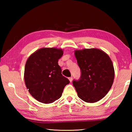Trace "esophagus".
I'll list each match as a JSON object with an SVG mask.
<instances>
[{"label": "esophagus", "mask_w": 132, "mask_h": 132, "mask_svg": "<svg viewBox=\"0 0 132 132\" xmlns=\"http://www.w3.org/2000/svg\"><path fill=\"white\" fill-rule=\"evenodd\" d=\"M69 81H70V82H71V81H72V80H73V77H69Z\"/></svg>", "instance_id": "34e87169"}]
</instances>
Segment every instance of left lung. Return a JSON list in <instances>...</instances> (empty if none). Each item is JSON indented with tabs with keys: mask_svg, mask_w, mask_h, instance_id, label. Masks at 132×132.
Here are the masks:
<instances>
[{
	"mask_svg": "<svg viewBox=\"0 0 132 132\" xmlns=\"http://www.w3.org/2000/svg\"><path fill=\"white\" fill-rule=\"evenodd\" d=\"M75 55L81 70L80 79L73 81L78 97L90 103L100 101L109 92L114 80L110 57L96 48L76 50Z\"/></svg>",
	"mask_w": 132,
	"mask_h": 132,
	"instance_id": "1",
	"label": "left lung"
}]
</instances>
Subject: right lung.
I'll use <instances>...</instances> for the list:
<instances>
[{
    "label": "right lung",
    "mask_w": 132,
    "mask_h": 132,
    "mask_svg": "<svg viewBox=\"0 0 132 132\" xmlns=\"http://www.w3.org/2000/svg\"><path fill=\"white\" fill-rule=\"evenodd\" d=\"M63 54L61 49L43 48L35 51L26 62L24 81L30 94L42 103L50 104L62 96L70 81L62 75L58 60Z\"/></svg>",
    "instance_id": "1"
}]
</instances>
